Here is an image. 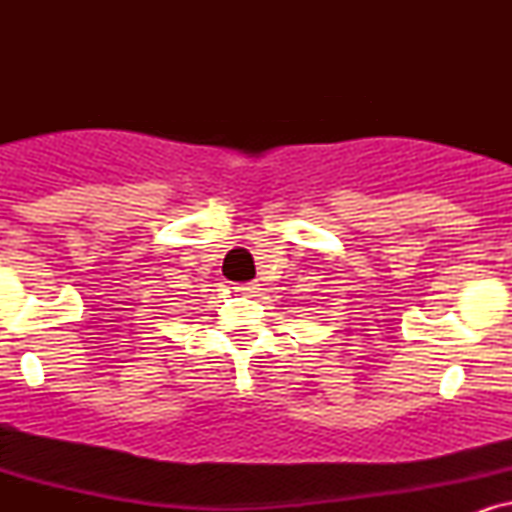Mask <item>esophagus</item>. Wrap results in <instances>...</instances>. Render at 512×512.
<instances>
[{
	"instance_id": "1",
	"label": "esophagus",
	"mask_w": 512,
	"mask_h": 512,
	"mask_svg": "<svg viewBox=\"0 0 512 512\" xmlns=\"http://www.w3.org/2000/svg\"><path fill=\"white\" fill-rule=\"evenodd\" d=\"M236 291L243 296H257L260 293V284L257 281H245V284H236Z\"/></svg>"
}]
</instances>
